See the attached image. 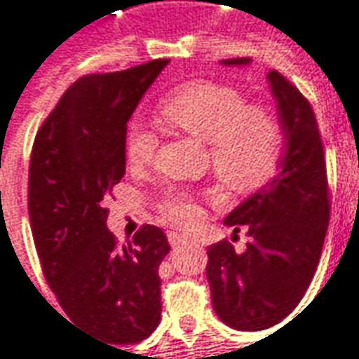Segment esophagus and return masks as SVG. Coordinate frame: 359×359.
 I'll return each mask as SVG.
<instances>
[{"instance_id":"obj_1","label":"esophagus","mask_w":359,"mask_h":359,"mask_svg":"<svg viewBox=\"0 0 359 359\" xmlns=\"http://www.w3.org/2000/svg\"><path fill=\"white\" fill-rule=\"evenodd\" d=\"M168 241L172 247H180V245H185V243H187V237L183 233H180V231H170Z\"/></svg>"}]
</instances>
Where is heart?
<instances>
[{
	"label": "heart",
	"instance_id": "obj_1",
	"mask_svg": "<svg viewBox=\"0 0 359 359\" xmlns=\"http://www.w3.org/2000/svg\"><path fill=\"white\" fill-rule=\"evenodd\" d=\"M162 120L177 130L210 143L214 172L233 191H252L276 172L283 147L281 126L264 107L247 104L239 91L216 82H191L170 93L158 107ZM156 135L133 124L126 154L133 166L153 161ZM162 210L177 224H193L198 205L183 193H170Z\"/></svg>",
	"mask_w": 359,
	"mask_h": 359
}]
</instances>
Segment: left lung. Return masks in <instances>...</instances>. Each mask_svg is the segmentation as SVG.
Returning a JSON list of instances; mask_svg holds the SVG:
<instances>
[{
  "label": "left lung",
  "mask_w": 359,
  "mask_h": 359,
  "mask_svg": "<svg viewBox=\"0 0 359 359\" xmlns=\"http://www.w3.org/2000/svg\"><path fill=\"white\" fill-rule=\"evenodd\" d=\"M227 59L224 67H248ZM283 132L277 174L226 216V226H245L247 248L227 241L208 248L206 279L214 312L237 331L277 325L304 297L318 268L327 226L329 191L318 122L306 97L277 70L266 76Z\"/></svg>",
  "instance_id": "8db88e82"
}]
</instances>
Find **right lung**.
Listing matches in <instances>:
<instances>
[{"instance_id": "add662e5", "label": "right lung", "mask_w": 359, "mask_h": 359, "mask_svg": "<svg viewBox=\"0 0 359 359\" xmlns=\"http://www.w3.org/2000/svg\"><path fill=\"white\" fill-rule=\"evenodd\" d=\"M168 62L80 78L30 156L28 214L43 276L70 321L114 346L141 342L161 323L158 266L168 239L145 226L116 245L103 201L126 174L128 122Z\"/></svg>"}]
</instances>
